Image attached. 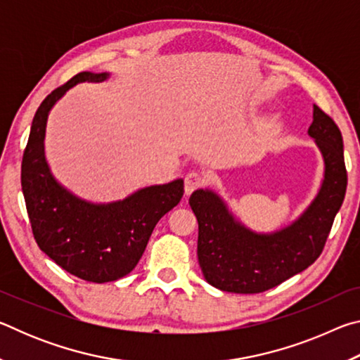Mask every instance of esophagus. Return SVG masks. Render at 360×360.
Here are the masks:
<instances>
[{
    "mask_svg": "<svg viewBox=\"0 0 360 360\" xmlns=\"http://www.w3.org/2000/svg\"><path fill=\"white\" fill-rule=\"evenodd\" d=\"M203 176L202 173L198 172H191L186 174V179H184V188H186V195H191L195 188H198L200 186L203 184Z\"/></svg>",
    "mask_w": 360,
    "mask_h": 360,
    "instance_id": "obj_1",
    "label": "esophagus"
}]
</instances>
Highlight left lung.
Wrapping results in <instances>:
<instances>
[{"mask_svg":"<svg viewBox=\"0 0 360 360\" xmlns=\"http://www.w3.org/2000/svg\"><path fill=\"white\" fill-rule=\"evenodd\" d=\"M311 136L324 158V179L303 214L288 227L257 233L243 225L210 188L195 191L188 205L198 221V264L206 281L235 294L273 289L313 264L345 200L348 174L337 124L313 106Z\"/></svg>","mask_w":360,"mask_h":360,"instance_id":"obj_1","label":"left lung"}]
</instances>
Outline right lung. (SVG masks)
Instances as JSON below:
<instances>
[{"label":"right lung","mask_w":360,"mask_h":360,"mask_svg":"<svg viewBox=\"0 0 360 360\" xmlns=\"http://www.w3.org/2000/svg\"><path fill=\"white\" fill-rule=\"evenodd\" d=\"M108 77V72H79L47 95L34 114L22 160V191L39 249L71 275L98 284L129 275L157 222L184 193V181L176 179L139 188L119 202L90 203L52 176L44 155L49 111L76 84Z\"/></svg>","instance_id":"obj_1"}]
</instances>
